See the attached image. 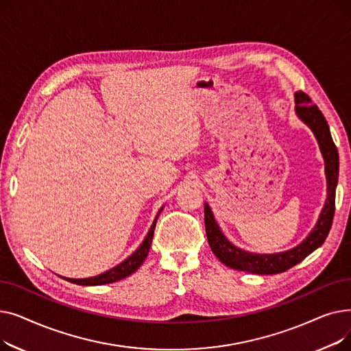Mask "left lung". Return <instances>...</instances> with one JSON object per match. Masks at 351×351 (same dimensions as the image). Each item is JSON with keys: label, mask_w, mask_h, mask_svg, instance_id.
<instances>
[{"label": "left lung", "mask_w": 351, "mask_h": 351, "mask_svg": "<svg viewBox=\"0 0 351 351\" xmlns=\"http://www.w3.org/2000/svg\"><path fill=\"white\" fill-rule=\"evenodd\" d=\"M294 110L298 118L310 128L315 135L324 159V172L327 180V197L317 222L303 241L291 249L278 253H253L234 246L223 234L215 220L210 206L205 202V228L208 242L217 259L223 265L241 271L254 274H276L286 271L300 263L304 257L320 247L330 232L335 216L336 188L339 182V152L330 134V128L322 110L311 104V99L299 90L294 94Z\"/></svg>", "instance_id": "8db88e82"}]
</instances>
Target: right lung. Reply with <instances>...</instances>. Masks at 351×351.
I'll return each mask as SVG.
<instances>
[{
    "mask_svg": "<svg viewBox=\"0 0 351 351\" xmlns=\"http://www.w3.org/2000/svg\"><path fill=\"white\" fill-rule=\"evenodd\" d=\"M162 209H163V206L156 213L154 223H152L149 232H147V234L145 236L141 246L131 256H128L123 262H121L115 267L109 269V270H106V271H104L98 276H92V278H85V279L64 278V279L71 282V283L81 285V286H101V285H109V283L122 280V279L128 278L129 274L135 273L139 269V266L143 263V261L146 259L147 253H149V249H151V245H152V239H154V230H155V226H156V220H158V216L160 215Z\"/></svg>",
    "mask_w": 351,
    "mask_h": 351,
    "instance_id": "right-lung-1",
    "label": "right lung"
}]
</instances>
